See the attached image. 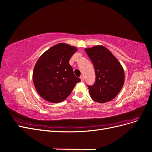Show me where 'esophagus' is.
Listing matches in <instances>:
<instances>
[{
    "mask_svg": "<svg viewBox=\"0 0 152 152\" xmlns=\"http://www.w3.org/2000/svg\"><path fill=\"white\" fill-rule=\"evenodd\" d=\"M80 79L81 81H84V76H83V75H81V76L80 77Z\"/></svg>",
    "mask_w": 152,
    "mask_h": 152,
    "instance_id": "34e87169",
    "label": "esophagus"
}]
</instances>
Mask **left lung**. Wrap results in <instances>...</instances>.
<instances>
[{
	"label": "left lung",
	"instance_id": "obj_1",
	"mask_svg": "<svg viewBox=\"0 0 152 152\" xmlns=\"http://www.w3.org/2000/svg\"><path fill=\"white\" fill-rule=\"evenodd\" d=\"M93 62L96 80L89 86L91 98L98 103H106L116 97L124 83V72L121 63L112 53L102 45L85 49Z\"/></svg>",
	"mask_w": 152,
	"mask_h": 152
}]
</instances>
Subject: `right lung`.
Segmentation results:
<instances>
[{
  "label": "right lung",
  "instance_id": "add662e5",
  "mask_svg": "<svg viewBox=\"0 0 152 152\" xmlns=\"http://www.w3.org/2000/svg\"><path fill=\"white\" fill-rule=\"evenodd\" d=\"M77 50L76 48L59 43L49 49L37 61L33 80L41 97L51 103H60L70 95L80 82L69 61Z\"/></svg>",
  "mask_w": 152,
  "mask_h": 152
}]
</instances>
